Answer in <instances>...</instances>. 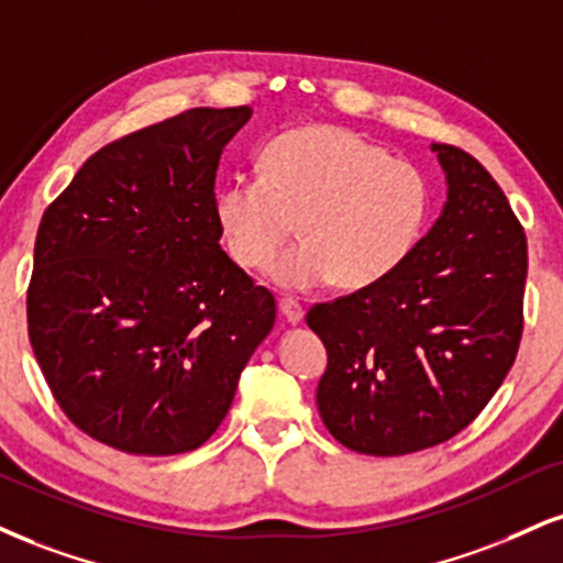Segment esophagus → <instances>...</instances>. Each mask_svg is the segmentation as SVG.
<instances>
[{
  "mask_svg": "<svg viewBox=\"0 0 563 563\" xmlns=\"http://www.w3.org/2000/svg\"><path fill=\"white\" fill-rule=\"evenodd\" d=\"M277 307H280L283 317H286L290 324H299L303 320V307L296 299H280V303H277Z\"/></svg>",
  "mask_w": 563,
  "mask_h": 563,
  "instance_id": "esophagus-1",
  "label": "esophagus"
}]
</instances>
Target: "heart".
Instances as JSON below:
<instances>
[{
	"label": "heart",
	"instance_id": "obj_1",
	"mask_svg": "<svg viewBox=\"0 0 563 563\" xmlns=\"http://www.w3.org/2000/svg\"><path fill=\"white\" fill-rule=\"evenodd\" d=\"M428 209L419 167L338 125L280 133L264 146L260 175H235L214 194L230 260L249 273L267 269L300 222L302 243L269 269L286 290L377 286L417 246Z\"/></svg>",
	"mask_w": 563,
	"mask_h": 563
}]
</instances>
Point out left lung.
Returning a JSON list of instances; mask_svg holds the SVG:
<instances>
[{"mask_svg": "<svg viewBox=\"0 0 563 563\" xmlns=\"http://www.w3.org/2000/svg\"><path fill=\"white\" fill-rule=\"evenodd\" d=\"M432 152L449 201L430 233L383 283L307 311L328 349L317 385L324 428L367 456L459 435L509 375L525 328V228L472 154Z\"/></svg>", "mask_w": 563, "mask_h": 563, "instance_id": "left-lung-1", "label": "left lung"}]
</instances>
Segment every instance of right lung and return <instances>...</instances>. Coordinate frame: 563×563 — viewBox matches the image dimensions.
Returning <instances> with one entry per match:
<instances>
[{
  "label": "right lung",
  "instance_id": "1",
  "mask_svg": "<svg viewBox=\"0 0 563 563\" xmlns=\"http://www.w3.org/2000/svg\"><path fill=\"white\" fill-rule=\"evenodd\" d=\"M249 107H196L101 146L46 207L29 338L67 419L135 456L199 449L275 324L220 249L214 180Z\"/></svg>",
  "mask_w": 563,
  "mask_h": 563
}]
</instances>
